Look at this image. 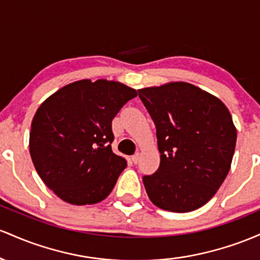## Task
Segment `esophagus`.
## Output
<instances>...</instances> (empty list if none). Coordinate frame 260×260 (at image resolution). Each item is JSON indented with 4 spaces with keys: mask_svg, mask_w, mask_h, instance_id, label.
Returning a JSON list of instances; mask_svg holds the SVG:
<instances>
[{
    "mask_svg": "<svg viewBox=\"0 0 260 260\" xmlns=\"http://www.w3.org/2000/svg\"><path fill=\"white\" fill-rule=\"evenodd\" d=\"M131 161H133L135 165H138L140 161V153H135L133 157H131Z\"/></svg>",
    "mask_w": 260,
    "mask_h": 260,
    "instance_id": "1",
    "label": "esophagus"
}]
</instances>
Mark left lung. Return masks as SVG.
Wrapping results in <instances>:
<instances>
[{"label":"left lung","instance_id":"1","mask_svg":"<svg viewBox=\"0 0 260 260\" xmlns=\"http://www.w3.org/2000/svg\"><path fill=\"white\" fill-rule=\"evenodd\" d=\"M156 126L159 167L144 176L159 209L189 212L216 194L231 168L237 131L220 99L186 82L139 89Z\"/></svg>","mask_w":260,"mask_h":260}]
</instances>
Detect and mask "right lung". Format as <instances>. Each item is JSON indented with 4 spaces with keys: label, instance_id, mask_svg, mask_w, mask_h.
<instances>
[{
    "label": "right lung",
    "instance_id": "1",
    "mask_svg": "<svg viewBox=\"0 0 260 260\" xmlns=\"http://www.w3.org/2000/svg\"><path fill=\"white\" fill-rule=\"evenodd\" d=\"M135 89L107 80L60 88L38 108L29 151L38 174L60 199L92 205L114 188L126 159L112 151V120Z\"/></svg>",
    "mask_w": 260,
    "mask_h": 260
}]
</instances>
